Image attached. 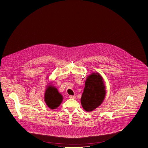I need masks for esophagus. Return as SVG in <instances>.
Masks as SVG:
<instances>
[{"instance_id": "34e87169", "label": "esophagus", "mask_w": 148, "mask_h": 148, "mask_svg": "<svg viewBox=\"0 0 148 148\" xmlns=\"http://www.w3.org/2000/svg\"><path fill=\"white\" fill-rule=\"evenodd\" d=\"M69 98H73V99H75V98H76V97L75 96H72V95H70V96H69Z\"/></svg>"}]
</instances>
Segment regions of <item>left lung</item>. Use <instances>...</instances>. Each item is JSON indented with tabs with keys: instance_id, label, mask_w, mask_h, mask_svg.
I'll use <instances>...</instances> for the list:
<instances>
[{
	"instance_id": "left-lung-1",
	"label": "left lung",
	"mask_w": 148,
	"mask_h": 148,
	"mask_svg": "<svg viewBox=\"0 0 148 148\" xmlns=\"http://www.w3.org/2000/svg\"><path fill=\"white\" fill-rule=\"evenodd\" d=\"M104 83L102 76L98 73H93L87 77L81 98V105L86 111H93L103 103L106 94Z\"/></svg>"
}]
</instances>
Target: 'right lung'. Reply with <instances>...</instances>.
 Here are the masks:
<instances>
[{
  "label": "right lung",
  "instance_id": "1",
  "mask_svg": "<svg viewBox=\"0 0 148 148\" xmlns=\"http://www.w3.org/2000/svg\"><path fill=\"white\" fill-rule=\"evenodd\" d=\"M62 100V96L58 92L57 89L51 84H49L44 94V101L47 106L51 110L56 109L61 104Z\"/></svg>",
  "mask_w": 148,
  "mask_h": 148
}]
</instances>
